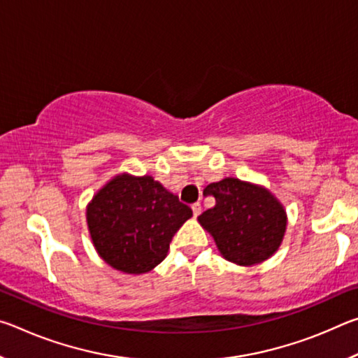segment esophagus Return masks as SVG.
Returning <instances> with one entry per match:
<instances>
[{
	"mask_svg": "<svg viewBox=\"0 0 358 358\" xmlns=\"http://www.w3.org/2000/svg\"><path fill=\"white\" fill-rule=\"evenodd\" d=\"M201 213H202V205L199 203V202L194 203L192 205V215H194V217H197Z\"/></svg>",
	"mask_w": 358,
	"mask_h": 358,
	"instance_id": "obj_1",
	"label": "esophagus"
}]
</instances>
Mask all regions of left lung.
Wrapping results in <instances>:
<instances>
[{"label":"left lung","instance_id":"left-lung-1","mask_svg":"<svg viewBox=\"0 0 358 358\" xmlns=\"http://www.w3.org/2000/svg\"><path fill=\"white\" fill-rule=\"evenodd\" d=\"M205 196L216 205L197 217L221 256L237 265L264 262L278 251L287 226L286 210L264 186L238 178L210 183Z\"/></svg>","mask_w":358,"mask_h":358}]
</instances>
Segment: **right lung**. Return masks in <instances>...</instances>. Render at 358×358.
<instances>
[{
    "label": "right lung",
    "instance_id": "obj_1",
    "mask_svg": "<svg viewBox=\"0 0 358 358\" xmlns=\"http://www.w3.org/2000/svg\"><path fill=\"white\" fill-rule=\"evenodd\" d=\"M191 216L192 210L150 175H117L87 207L96 251L115 270L131 275L161 264L173 235Z\"/></svg>",
    "mask_w": 358,
    "mask_h": 358
}]
</instances>
